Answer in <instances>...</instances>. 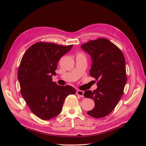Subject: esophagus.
Segmentation results:
<instances>
[{"instance_id":"34e87169","label":"esophagus","mask_w":146,"mask_h":146,"mask_svg":"<svg viewBox=\"0 0 146 146\" xmlns=\"http://www.w3.org/2000/svg\"><path fill=\"white\" fill-rule=\"evenodd\" d=\"M76 94L80 96V97H83L84 96H83V94H84V92L83 91H82V90H77L76 91Z\"/></svg>"}]
</instances>
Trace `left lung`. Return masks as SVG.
<instances>
[{
    "label": "left lung",
    "instance_id": "8db88e82",
    "mask_svg": "<svg viewBox=\"0 0 146 146\" xmlns=\"http://www.w3.org/2000/svg\"><path fill=\"white\" fill-rule=\"evenodd\" d=\"M81 48L90 56V74L98 80L97 89L84 93L86 98L95 102V107L87 114L97 119L104 117L113 111L123 95L127 82L124 56L117 46L104 38L90 41Z\"/></svg>",
    "mask_w": 146,
    "mask_h": 146
}]
</instances>
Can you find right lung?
I'll list each match as a JSON object with an SVG mask.
<instances>
[{
  "label": "right lung",
  "instance_id": "obj_1",
  "mask_svg": "<svg viewBox=\"0 0 146 146\" xmlns=\"http://www.w3.org/2000/svg\"><path fill=\"white\" fill-rule=\"evenodd\" d=\"M51 42H36L24 54L17 78L21 93L32 112L42 120H50L61 113L65 98L75 94L72 86H60L52 80L58 62L72 48Z\"/></svg>",
  "mask_w": 146,
  "mask_h": 146
}]
</instances>
